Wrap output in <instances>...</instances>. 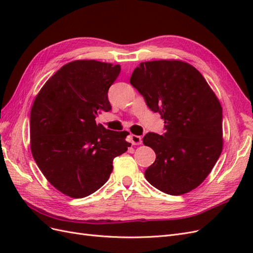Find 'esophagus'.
<instances>
[{
  "label": "esophagus",
  "mask_w": 253,
  "mask_h": 253,
  "mask_svg": "<svg viewBox=\"0 0 253 253\" xmlns=\"http://www.w3.org/2000/svg\"><path fill=\"white\" fill-rule=\"evenodd\" d=\"M128 141L131 142L133 145H137V144L142 143V138L140 136H137V135H129L128 136Z\"/></svg>",
  "instance_id": "obj_1"
}]
</instances>
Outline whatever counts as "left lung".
I'll return each instance as SVG.
<instances>
[{
	"instance_id": "obj_1",
	"label": "left lung",
	"mask_w": 253,
	"mask_h": 253,
	"mask_svg": "<svg viewBox=\"0 0 253 253\" xmlns=\"http://www.w3.org/2000/svg\"><path fill=\"white\" fill-rule=\"evenodd\" d=\"M147 105L165 120L166 133H148L143 144L154 150L147 180L170 195L197 188L223 150V109L208 82L181 60L141 62L129 79Z\"/></svg>"
}]
</instances>
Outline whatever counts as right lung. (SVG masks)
<instances>
[{
    "label": "right lung",
    "mask_w": 253,
    "mask_h": 253,
    "mask_svg": "<svg viewBox=\"0 0 253 253\" xmlns=\"http://www.w3.org/2000/svg\"><path fill=\"white\" fill-rule=\"evenodd\" d=\"M120 65L75 60L44 84L30 111V150L39 169L61 193L90 195L108 181L113 160L131 147L128 132L96 124L112 106L110 86Z\"/></svg>",
    "instance_id": "1"
}]
</instances>
